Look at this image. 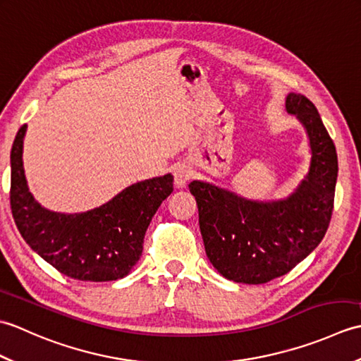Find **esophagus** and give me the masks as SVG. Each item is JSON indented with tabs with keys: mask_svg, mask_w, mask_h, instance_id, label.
Segmentation results:
<instances>
[{
	"mask_svg": "<svg viewBox=\"0 0 361 361\" xmlns=\"http://www.w3.org/2000/svg\"><path fill=\"white\" fill-rule=\"evenodd\" d=\"M173 176H175V186L185 188L188 185V181L190 180V176H192V171H190V167L186 164H178L175 167Z\"/></svg>",
	"mask_w": 361,
	"mask_h": 361,
	"instance_id": "1",
	"label": "esophagus"
}]
</instances>
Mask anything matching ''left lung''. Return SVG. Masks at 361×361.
Listing matches in <instances>:
<instances>
[{
    "mask_svg": "<svg viewBox=\"0 0 361 361\" xmlns=\"http://www.w3.org/2000/svg\"><path fill=\"white\" fill-rule=\"evenodd\" d=\"M288 113L307 132L309 173L286 200L252 202L209 183L190 181L206 256L224 278L265 283L287 274L318 247L331 224L338 159L317 106L290 93Z\"/></svg>",
    "mask_w": 361,
    "mask_h": 361,
    "instance_id": "1",
    "label": "left lung"
}]
</instances>
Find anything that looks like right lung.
I'll list each match as a JSON object with an SVG mask.
<instances>
[{
  "mask_svg": "<svg viewBox=\"0 0 361 361\" xmlns=\"http://www.w3.org/2000/svg\"><path fill=\"white\" fill-rule=\"evenodd\" d=\"M26 128L21 126L11 152V209L23 239L68 278L91 282L124 278L141 257L145 231L173 190V176L135 183L87 212H52L29 192L23 169Z\"/></svg>",
  "mask_w": 361,
  "mask_h": 361,
  "instance_id": "1",
  "label": "right lung"
}]
</instances>
